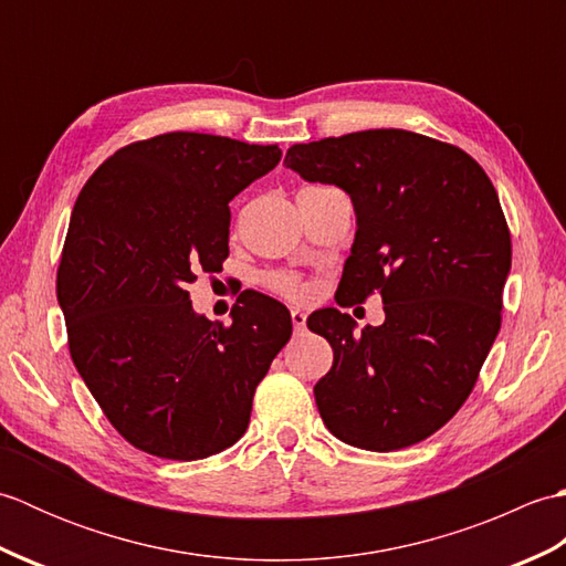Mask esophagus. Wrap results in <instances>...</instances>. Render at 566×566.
<instances>
[{"instance_id":"34e87169","label":"esophagus","mask_w":566,"mask_h":566,"mask_svg":"<svg viewBox=\"0 0 566 566\" xmlns=\"http://www.w3.org/2000/svg\"><path fill=\"white\" fill-rule=\"evenodd\" d=\"M292 323H294V331L302 333L306 328V314H304V311L292 308Z\"/></svg>"}]
</instances>
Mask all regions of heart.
Here are the masks:
<instances>
[{
  "label": "heart",
  "instance_id": "heart-1",
  "mask_svg": "<svg viewBox=\"0 0 566 566\" xmlns=\"http://www.w3.org/2000/svg\"><path fill=\"white\" fill-rule=\"evenodd\" d=\"M268 284L272 286V290L282 292V294H286V296H292V298H304V296L308 294L306 284H304L302 280H298V276H294V274H284V272L270 274V276H268Z\"/></svg>",
  "mask_w": 566,
  "mask_h": 566
}]
</instances>
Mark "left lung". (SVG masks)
<instances>
[{"instance_id": "left-lung-1", "label": "left lung", "mask_w": 566, "mask_h": 566, "mask_svg": "<svg viewBox=\"0 0 566 566\" xmlns=\"http://www.w3.org/2000/svg\"><path fill=\"white\" fill-rule=\"evenodd\" d=\"M284 165L340 187L357 233L338 292H381L384 323L355 333L338 308L308 316L333 347L314 387L335 438L371 452L426 440L460 411L501 328L511 233L474 158L401 128L298 143Z\"/></svg>"}]
</instances>
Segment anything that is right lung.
<instances>
[{
    "mask_svg": "<svg viewBox=\"0 0 566 566\" xmlns=\"http://www.w3.org/2000/svg\"><path fill=\"white\" fill-rule=\"evenodd\" d=\"M280 160L276 146L177 130L116 150L80 191L57 268L70 355L143 452L191 462L231 448L292 338L270 296L240 294L223 326L187 292L199 272H221L228 203Z\"/></svg>",
    "mask_w": 566,
    "mask_h": 566,
    "instance_id": "add662e5",
    "label": "right lung"
}]
</instances>
